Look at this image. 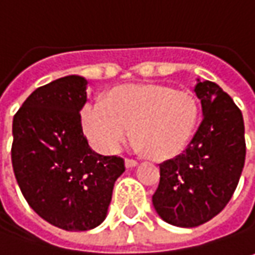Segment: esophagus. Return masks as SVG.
Instances as JSON below:
<instances>
[{
  "label": "esophagus",
  "instance_id": "34e87169",
  "mask_svg": "<svg viewBox=\"0 0 255 255\" xmlns=\"http://www.w3.org/2000/svg\"><path fill=\"white\" fill-rule=\"evenodd\" d=\"M136 165H138V162L134 161V159H126V168L127 169H132V168H135Z\"/></svg>",
  "mask_w": 255,
  "mask_h": 255
}]
</instances>
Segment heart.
I'll return each mask as SVG.
<instances>
[{"instance_id": "heart-1", "label": "heart", "mask_w": 255, "mask_h": 255, "mask_svg": "<svg viewBox=\"0 0 255 255\" xmlns=\"http://www.w3.org/2000/svg\"><path fill=\"white\" fill-rule=\"evenodd\" d=\"M199 119L196 97L154 83L124 84L107 93L104 101H87L80 113L83 132L103 154H114L131 136L136 146L156 159L180 154Z\"/></svg>"}]
</instances>
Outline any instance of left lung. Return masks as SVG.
<instances>
[{"mask_svg":"<svg viewBox=\"0 0 255 255\" xmlns=\"http://www.w3.org/2000/svg\"><path fill=\"white\" fill-rule=\"evenodd\" d=\"M195 93L203 119L183 154L159 165L152 205L163 222L196 227L223 210L232 199L246 159L244 121L233 99L213 82Z\"/></svg>","mask_w":255,"mask_h":255,"instance_id":"8db88e82","label":"left lung"}]
</instances>
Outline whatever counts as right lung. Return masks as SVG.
I'll return each mask as SVG.
<instances>
[{
	"label": "right lung",
	"mask_w": 255,
	"mask_h": 255,
	"mask_svg": "<svg viewBox=\"0 0 255 255\" xmlns=\"http://www.w3.org/2000/svg\"><path fill=\"white\" fill-rule=\"evenodd\" d=\"M87 80L77 75L38 87L12 121V168L28 205L48 223L86 232L107 217L113 188L126 171L119 156L94 152L80 111Z\"/></svg>",
	"instance_id": "add662e5"
}]
</instances>
